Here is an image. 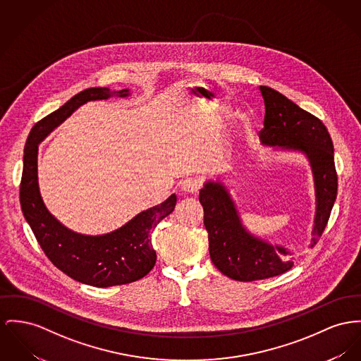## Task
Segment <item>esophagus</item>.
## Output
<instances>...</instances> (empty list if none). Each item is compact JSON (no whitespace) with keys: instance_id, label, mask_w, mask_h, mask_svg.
<instances>
[{"instance_id":"esophagus-1","label":"esophagus","mask_w":361,"mask_h":361,"mask_svg":"<svg viewBox=\"0 0 361 361\" xmlns=\"http://www.w3.org/2000/svg\"><path fill=\"white\" fill-rule=\"evenodd\" d=\"M200 188H201V180L197 178H188L180 185L182 192H185L186 194H194L200 190Z\"/></svg>"}]
</instances>
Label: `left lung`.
Listing matches in <instances>:
<instances>
[{"mask_svg": "<svg viewBox=\"0 0 361 361\" xmlns=\"http://www.w3.org/2000/svg\"><path fill=\"white\" fill-rule=\"evenodd\" d=\"M260 92L265 105L264 128L259 134L262 144L302 152L311 163L316 192L313 247L327 226L336 198L338 176L331 137L320 119L288 97L268 86H260ZM198 200L204 208L211 260L223 275L253 282L281 275L294 265L295 257L286 247L272 246L243 227L234 201L221 183L207 182Z\"/></svg>", "mask_w": 361, "mask_h": 361, "instance_id": "1", "label": "left lung"}]
</instances>
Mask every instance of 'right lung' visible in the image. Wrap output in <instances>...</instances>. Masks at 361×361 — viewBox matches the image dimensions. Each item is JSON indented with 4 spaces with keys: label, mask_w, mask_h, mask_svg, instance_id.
<instances>
[{
    "label": "right lung",
    "mask_w": 361,
    "mask_h": 361,
    "mask_svg": "<svg viewBox=\"0 0 361 361\" xmlns=\"http://www.w3.org/2000/svg\"><path fill=\"white\" fill-rule=\"evenodd\" d=\"M127 97L128 89L111 92L108 87L86 89L68 99L57 111L35 123L27 138L20 182V205L27 223L49 260L80 283L109 288L135 282L156 264L152 233L176 205L172 194L164 202L133 217L123 227L105 235H82L64 227L53 216L38 188V144L87 101Z\"/></svg>",
    "instance_id": "add662e5"
}]
</instances>
